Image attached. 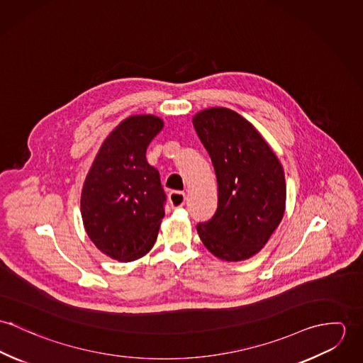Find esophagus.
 Masks as SVG:
<instances>
[{
  "mask_svg": "<svg viewBox=\"0 0 363 363\" xmlns=\"http://www.w3.org/2000/svg\"><path fill=\"white\" fill-rule=\"evenodd\" d=\"M169 203L172 208H180L186 203V194L182 191H170L169 193Z\"/></svg>",
  "mask_w": 363,
  "mask_h": 363,
  "instance_id": "obj_1",
  "label": "esophagus"
}]
</instances>
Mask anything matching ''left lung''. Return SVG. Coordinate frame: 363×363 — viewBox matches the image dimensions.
Returning a JSON list of instances; mask_svg holds the SVG:
<instances>
[{
    "instance_id": "8db88e82",
    "label": "left lung",
    "mask_w": 363,
    "mask_h": 363,
    "mask_svg": "<svg viewBox=\"0 0 363 363\" xmlns=\"http://www.w3.org/2000/svg\"><path fill=\"white\" fill-rule=\"evenodd\" d=\"M193 125L218 183L216 212L197 225L199 236L218 259H250L282 220L286 204L282 164L259 130L232 108L201 110Z\"/></svg>"
}]
</instances>
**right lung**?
<instances>
[{
  "label": "right lung",
  "mask_w": 363,
  "mask_h": 363,
  "mask_svg": "<svg viewBox=\"0 0 363 363\" xmlns=\"http://www.w3.org/2000/svg\"><path fill=\"white\" fill-rule=\"evenodd\" d=\"M163 128L154 114L124 118L104 140L85 177L81 215L92 243L120 262L144 257L164 216L159 172L147 148Z\"/></svg>",
  "instance_id": "add662e5"
}]
</instances>
